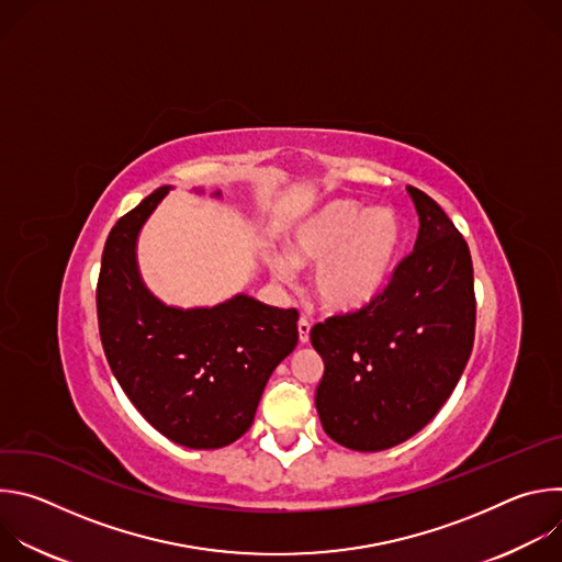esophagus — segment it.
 I'll return each instance as SVG.
<instances>
[{
    "instance_id": "obj_1",
    "label": "esophagus",
    "mask_w": 562,
    "mask_h": 562,
    "mask_svg": "<svg viewBox=\"0 0 562 562\" xmlns=\"http://www.w3.org/2000/svg\"><path fill=\"white\" fill-rule=\"evenodd\" d=\"M308 334H311V323L306 317H300L297 319V336H300V342H308Z\"/></svg>"
}]
</instances>
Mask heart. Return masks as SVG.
Segmentation results:
<instances>
[{
	"instance_id": "b5f03b06",
	"label": "heart",
	"mask_w": 562,
	"mask_h": 562,
	"mask_svg": "<svg viewBox=\"0 0 562 562\" xmlns=\"http://www.w3.org/2000/svg\"><path fill=\"white\" fill-rule=\"evenodd\" d=\"M286 245L295 262H317L311 282L319 302L331 311H358L391 280L405 247V222L391 209L331 200L302 217ZM273 271L286 280L291 265L278 256Z\"/></svg>"
}]
</instances>
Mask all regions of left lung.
Segmentation results:
<instances>
[{
    "instance_id": "1",
    "label": "left lung",
    "mask_w": 562,
    "mask_h": 562,
    "mask_svg": "<svg viewBox=\"0 0 562 562\" xmlns=\"http://www.w3.org/2000/svg\"><path fill=\"white\" fill-rule=\"evenodd\" d=\"M420 228L367 306L311 329L325 360L315 389L323 429L353 451H382L418 434L447 403L473 349L471 254L447 213L409 187Z\"/></svg>"
}]
</instances>
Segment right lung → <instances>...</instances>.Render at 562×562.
<instances>
[{"instance_id":"obj_1","label":"right lung","mask_w":562,"mask_h":562,"mask_svg":"<svg viewBox=\"0 0 562 562\" xmlns=\"http://www.w3.org/2000/svg\"><path fill=\"white\" fill-rule=\"evenodd\" d=\"M167 193L153 191L109 233L100 338L120 386L159 434L189 449H220L251 427L269 375L297 345V311L249 295L187 311L159 302L139 278L135 243Z\"/></svg>"}]
</instances>
